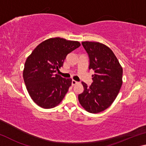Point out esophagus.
I'll return each mask as SVG.
<instances>
[{
    "mask_svg": "<svg viewBox=\"0 0 146 146\" xmlns=\"http://www.w3.org/2000/svg\"><path fill=\"white\" fill-rule=\"evenodd\" d=\"M78 82H77V81H75V80H72V82H71V84H72L73 86L75 85V84H78Z\"/></svg>",
    "mask_w": 146,
    "mask_h": 146,
    "instance_id": "obj_1",
    "label": "esophagus"
}]
</instances>
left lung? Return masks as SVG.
Returning a JSON list of instances; mask_svg holds the SVG:
<instances>
[{"label":"left lung","instance_id":"8db88e82","mask_svg":"<svg viewBox=\"0 0 146 146\" xmlns=\"http://www.w3.org/2000/svg\"><path fill=\"white\" fill-rule=\"evenodd\" d=\"M89 57V70L94 71L93 82L82 84L84 91L78 95L81 106L91 113L102 112L117 97L122 84V68L111 49L103 44L82 42Z\"/></svg>","mask_w":146,"mask_h":146}]
</instances>
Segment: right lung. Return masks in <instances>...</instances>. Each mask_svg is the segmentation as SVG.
Segmentation results:
<instances>
[{
	"mask_svg": "<svg viewBox=\"0 0 146 146\" xmlns=\"http://www.w3.org/2000/svg\"><path fill=\"white\" fill-rule=\"evenodd\" d=\"M80 46L77 41L49 38L36 46L27 58L24 80L31 98L38 106L53 108L65 97L72 79L62 78L56 72L68 54Z\"/></svg>",
	"mask_w": 146,
	"mask_h": 146,
	"instance_id": "right-lung-1",
	"label": "right lung"
}]
</instances>
